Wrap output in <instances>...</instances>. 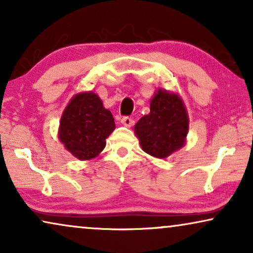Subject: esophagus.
Wrapping results in <instances>:
<instances>
[{
	"label": "esophagus",
	"mask_w": 253,
	"mask_h": 253,
	"mask_svg": "<svg viewBox=\"0 0 253 253\" xmlns=\"http://www.w3.org/2000/svg\"><path fill=\"white\" fill-rule=\"evenodd\" d=\"M121 122H122V124L123 126H127V127H130L131 126H133V123H134V121L131 119V117H129V116H124L122 120H121Z\"/></svg>",
	"instance_id": "esophagus-1"
}]
</instances>
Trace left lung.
Listing matches in <instances>:
<instances>
[{
    "mask_svg": "<svg viewBox=\"0 0 253 253\" xmlns=\"http://www.w3.org/2000/svg\"><path fill=\"white\" fill-rule=\"evenodd\" d=\"M151 113L138 121L134 132L144 152L164 159L184 145L189 130L185 107L178 95L159 89L152 99Z\"/></svg>",
    "mask_w": 253,
    "mask_h": 253,
    "instance_id": "left-lung-1",
    "label": "left lung"
}]
</instances>
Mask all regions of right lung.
<instances>
[{
	"mask_svg": "<svg viewBox=\"0 0 253 253\" xmlns=\"http://www.w3.org/2000/svg\"><path fill=\"white\" fill-rule=\"evenodd\" d=\"M115 129L112 113L94 93L77 94L61 117L58 138L79 160L95 158L106 146V138Z\"/></svg>",
	"mask_w": 253,
	"mask_h": 253,
	"instance_id": "obj_1",
	"label": "right lung"
}]
</instances>
